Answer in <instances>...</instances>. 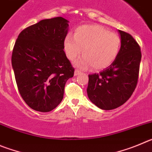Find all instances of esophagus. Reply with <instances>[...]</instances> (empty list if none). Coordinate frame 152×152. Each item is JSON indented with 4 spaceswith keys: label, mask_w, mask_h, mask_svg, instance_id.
<instances>
[{
    "label": "esophagus",
    "mask_w": 152,
    "mask_h": 152,
    "mask_svg": "<svg viewBox=\"0 0 152 152\" xmlns=\"http://www.w3.org/2000/svg\"><path fill=\"white\" fill-rule=\"evenodd\" d=\"M81 73H82L81 71L79 70V69H76V70H75V73H74V75H75V76H78V75L81 74Z\"/></svg>",
    "instance_id": "obj_1"
}]
</instances>
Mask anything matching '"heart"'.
Here are the masks:
<instances>
[{"label":"heart","instance_id":"obj_1","mask_svg":"<svg viewBox=\"0 0 152 152\" xmlns=\"http://www.w3.org/2000/svg\"><path fill=\"white\" fill-rule=\"evenodd\" d=\"M121 39L115 32L99 25H84L75 29L73 37L67 35L64 50L68 59L74 60L83 48L84 55L76 61L78 67L91 66L98 70L109 66L118 56Z\"/></svg>","mask_w":152,"mask_h":152}]
</instances>
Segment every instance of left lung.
<instances>
[{
	"instance_id": "1",
	"label": "left lung",
	"mask_w": 152,
	"mask_h": 152,
	"mask_svg": "<svg viewBox=\"0 0 152 152\" xmlns=\"http://www.w3.org/2000/svg\"><path fill=\"white\" fill-rule=\"evenodd\" d=\"M121 47L116 60L99 73L88 75L87 94L102 110H112L131 97L138 83L142 53L130 34L119 30Z\"/></svg>"
}]
</instances>
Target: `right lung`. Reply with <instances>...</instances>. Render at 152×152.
Instances as JSON below:
<instances>
[{"instance_id":"right-lung-1","label":"right lung","mask_w":152,"mask_h":152,"mask_svg":"<svg viewBox=\"0 0 152 152\" xmlns=\"http://www.w3.org/2000/svg\"><path fill=\"white\" fill-rule=\"evenodd\" d=\"M68 21L61 16L41 20L23 29L15 42L12 66L19 92L28 107L40 112L54 109L74 75L64 40Z\"/></svg>"}]
</instances>
